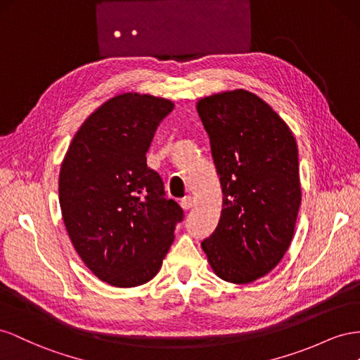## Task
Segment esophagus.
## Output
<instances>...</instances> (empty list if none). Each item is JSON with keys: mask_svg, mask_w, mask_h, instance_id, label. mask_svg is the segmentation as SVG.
Returning a JSON list of instances; mask_svg holds the SVG:
<instances>
[{"mask_svg": "<svg viewBox=\"0 0 360 360\" xmlns=\"http://www.w3.org/2000/svg\"><path fill=\"white\" fill-rule=\"evenodd\" d=\"M194 203H196V200H194V198L191 196H186L184 199H181V207L184 211H188L194 207Z\"/></svg>", "mask_w": 360, "mask_h": 360, "instance_id": "esophagus-1", "label": "esophagus"}]
</instances>
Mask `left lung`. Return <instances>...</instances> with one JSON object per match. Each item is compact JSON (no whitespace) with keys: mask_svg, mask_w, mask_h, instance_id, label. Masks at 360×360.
I'll list each match as a JSON object with an SVG mask.
<instances>
[{"mask_svg":"<svg viewBox=\"0 0 360 360\" xmlns=\"http://www.w3.org/2000/svg\"><path fill=\"white\" fill-rule=\"evenodd\" d=\"M196 108L224 194L217 229L202 249L220 279L252 283L282 261L294 237L302 202L297 141L286 122L244 89L200 98Z\"/></svg>","mask_w":360,"mask_h":360,"instance_id":"1","label":"left lung"}]
</instances>
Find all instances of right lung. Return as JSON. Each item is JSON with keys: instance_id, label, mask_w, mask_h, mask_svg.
<instances>
[{"instance_id": "add662e5", "label": "right lung", "mask_w": 360, "mask_h": 360, "mask_svg": "<svg viewBox=\"0 0 360 360\" xmlns=\"http://www.w3.org/2000/svg\"><path fill=\"white\" fill-rule=\"evenodd\" d=\"M170 99L128 91L83 122L61 161L58 200L72 245L98 279L116 288L152 281L184 212L164 194L146 152Z\"/></svg>"}]
</instances>
